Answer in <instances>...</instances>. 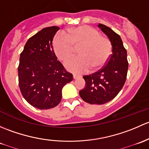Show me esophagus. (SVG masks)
<instances>
[{
    "mask_svg": "<svg viewBox=\"0 0 149 149\" xmlns=\"http://www.w3.org/2000/svg\"><path fill=\"white\" fill-rule=\"evenodd\" d=\"M80 75H78V74H73V78H74V79H77V78H79V77H80Z\"/></svg>",
    "mask_w": 149,
    "mask_h": 149,
    "instance_id": "obj_1",
    "label": "esophagus"
}]
</instances>
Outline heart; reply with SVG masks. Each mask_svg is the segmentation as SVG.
Instances as JSON below:
<instances>
[{
  "label": "heart",
  "mask_w": 149,
  "mask_h": 149,
  "mask_svg": "<svg viewBox=\"0 0 149 149\" xmlns=\"http://www.w3.org/2000/svg\"><path fill=\"white\" fill-rule=\"evenodd\" d=\"M70 36L63 33L55 35L53 48L56 56L64 61L74 52L78 47L79 56L68 59L65 62L67 70L74 73L86 72L92 67L93 70L102 68L108 62L112 53L111 43L108 38L88 26L72 28L68 30Z\"/></svg>",
  "instance_id": "1"
}]
</instances>
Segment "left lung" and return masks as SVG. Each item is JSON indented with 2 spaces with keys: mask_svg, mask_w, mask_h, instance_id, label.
<instances>
[{
  "mask_svg": "<svg viewBox=\"0 0 149 149\" xmlns=\"http://www.w3.org/2000/svg\"><path fill=\"white\" fill-rule=\"evenodd\" d=\"M98 27L110 39L112 54L103 68L83 76L86 85L79 91V95L87 103L102 105L114 99L123 88L126 80L128 62L120 36L103 24H99Z\"/></svg>",
  "mask_w": 149,
  "mask_h": 149,
  "instance_id": "obj_1",
  "label": "left lung"
}]
</instances>
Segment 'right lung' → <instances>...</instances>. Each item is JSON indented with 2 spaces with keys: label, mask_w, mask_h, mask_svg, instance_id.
Segmentation results:
<instances>
[{
  "label": "right lung",
  "mask_w": 149,
  "mask_h": 149,
  "mask_svg": "<svg viewBox=\"0 0 149 149\" xmlns=\"http://www.w3.org/2000/svg\"><path fill=\"white\" fill-rule=\"evenodd\" d=\"M59 29L58 26L43 29L29 38L20 54V90L31 105L40 110L59 105L62 88L73 79L72 74L57 60L54 51L52 41Z\"/></svg>",
  "instance_id": "add662e5"
}]
</instances>
